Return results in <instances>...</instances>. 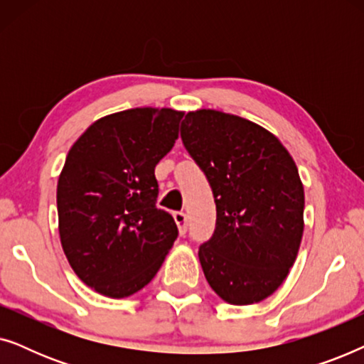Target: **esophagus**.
Instances as JSON below:
<instances>
[{"mask_svg": "<svg viewBox=\"0 0 364 364\" xmlns=\"http://www.w3.org/2000/svg\"><path fill=\"white\" fill-rule=\"evenodd\" d=\"M173 220L177 223L181 235H183L187 230V215L183 212H173Z\"/></svg>", "mask_w": 364, "mask_h": 364, "instance_id": "obj_1", "label": "esophagus"}]
</instances>
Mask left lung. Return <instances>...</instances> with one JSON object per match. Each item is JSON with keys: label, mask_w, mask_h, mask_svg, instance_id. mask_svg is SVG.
<instances>
[{"label": "left lung", "mask_w": 364, "mask_h": 364, "mask_svg": "<svg viewBox=\"0 0 364 364\" xmlns=\"http://www.w3.org/2000/svg\"><path fill=\"white\" fill-rule=\"evenodd\" d=\"M181 136L215 198V232L198 250L208 285L230 305L265 300L300 250L305 191L295 161L275 134L215 109L188 112Z\"/></svg>", "instance_id": "8db88e82"}]
</instances>
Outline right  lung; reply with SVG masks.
Instances as JSON below:
<instances>
[{"mask_svg":"<svg viewBox=\"0 0 364 364\" xmlns=\"http://www.w3.org/2000/svg\"><path fill=\"white\" fill-rule=\"evenodd\" d=\"M183 111L136 107L92 122L69 149L58 181L59 238L79 280L126 298L156 277L177 238L156 207L154 168L178 137Z\"/></svg>","mask_w":364,"mask_h":364,"instance_id":"right-lung-1","label":"right lung"}]
</instances>
